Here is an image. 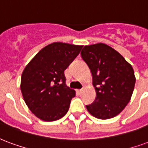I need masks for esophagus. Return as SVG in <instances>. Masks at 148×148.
<instances>
[{
  "instance_id": "obj_1",
  "label": "esophagus",
  "mask_w": 148,
  "mask_h": 148,
  "mask_svg": "<svg viewBox=\"0 0 148 148\" xmlns=\"http://www.w3.org/2000/svg\"><path fill=\"white\" fill-rule=\"evenodd\" d=\"M82 92H83L82 88V89H78V90H77V92L78 94H82Z\"/></svg>"
}]
</instances>
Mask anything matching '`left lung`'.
<instances>
[{
    "label": "left lung",
    "mask_w": 148,
    "mask_h": 148,
    "mask_svg": "<svg viewBox=\"0 0 148 148\" xmlns=\"http://www.w3.org/2000/svg\"><path fill=\"white\" fill-rule=\"evenodd\" d=\"M82 58L92 76L96 97L86 105L89 113L99 119L114 118L130 102L136 77L132 66L111 47L103 43L86 45Z\"/></svg>",
    "instance_id": "8db88e82"
}]
</instances>
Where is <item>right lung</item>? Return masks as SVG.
Wrapping results in <instances>:
<instances>
[{"label":"right lung","mask_w":148,"mask_h":148,"mask_svg":"<svg viewBox=\"0 0 148 148\" xmlns=\"http://www.w3.org/2000/svg\"><path fill=\"white\" fill-rule=\"evenodd\" d=\"M82 45L55 42L39 51L23 71L22 94L27 107L38 119L53 121L63 118L75 91L66 85L64 71Z\"/></svg>","instance_id":"1"}]
</instances>
